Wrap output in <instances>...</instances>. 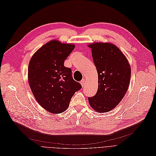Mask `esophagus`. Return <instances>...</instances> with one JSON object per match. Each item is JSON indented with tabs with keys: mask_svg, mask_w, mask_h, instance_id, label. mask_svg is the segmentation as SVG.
<instances>
[{
	"mask_svg": "<svg viewBox=\"0 0 156 156\" xmlns=\"http://www.w3.org/2000/svg\"><path fill=\"white\" fill-rule=\"evenodd\" d=\"M84 79H83V80H80V84L82 85V86H83L84 85Z\"/></svg>",
	"mask_w": 156,
	"mask_h": 156,
	"instance_id": "34e87169",
	"label": "esophagus"
}]
</instances>
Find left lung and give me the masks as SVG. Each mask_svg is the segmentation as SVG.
Returning a JSON list of instances; mask_svg holds the SVG:
<instances>
[{
	"mask_svg": "<svg viewBox=\"0 0 156 156\" xmlns=\"http://www.w3.org/2000/svg\"><path fill=\"white\" fill-rule=\"evenodd\" d=\"M88 47L91 48L98 76V91L88 98L89 103L98 112H107L120 103L127 92L130 65L121 51L112 44L96 42Z\"/></svg>",
	"mask_w": 156,
	"mask_h": 156,
	"instance_id": "8db88e82",
	"label": "left lung"
}]
</instances>
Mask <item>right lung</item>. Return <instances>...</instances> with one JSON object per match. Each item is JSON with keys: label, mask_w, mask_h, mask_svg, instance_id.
I'll list each match as a JSON object with an SVG mask.
<instances>
[{"label": "right lung", "mask_w": 156, "mask_h": 156, "mask_svg": "<svg viewBox=\"0 0 156 156\" xmlns=\"http://www.w3.org/2000/svg\"><path fill=\"white\" fill-rule=\"evenodd\" d=\"M75 46L53 40L32 56L28 65L30 87L39 104L53 114L63 112L82 86L74 80L64 62Z\"/></svg>", "instance_id": "obj_1"}]
</instances>
